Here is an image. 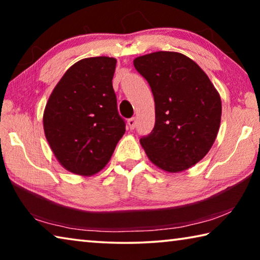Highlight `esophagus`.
<instances>
[{
  "instance_id": "34e87169",
  "label": "esophagus",
  "mask_w": 260,
  "mask_h": 260,
  "mask_svg": "<svg viewBox=\"0 0 260 260\" xmlns=\"http://www.w3.org/2000/svg\"><path fill=\"white\" fill-rule=\"evenodd\" d=\"M127 124H128V127L131 129H134L136 127V119L133 117V118H129L128 120H127Z\"/></svg>"
}]
</instances>
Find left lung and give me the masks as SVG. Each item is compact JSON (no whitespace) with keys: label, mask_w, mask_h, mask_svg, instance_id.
Wrapping results in <instances>:
<instances>
[{"label":"left lung","mask_w":260,"mask_h":260,"mask_svg":"<svg viewBox=\"0 0 260 260\" xmlns=\"http://www.w3.org/2000/svg\"><path fill=\"white\" fill-rule=\"evenodd\" d=\"M155 100L156 121L140 139L149 159L167 172L195 165L212 147L221 119V100L209 77L180 52L157 51L134 59Z\"/></svg>","instance_id":"1"}]
</instances>
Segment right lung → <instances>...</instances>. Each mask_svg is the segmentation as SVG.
I'll return each instance as SVG.
<instances>
[{
	"label": "right lung",
	"mask_w": 260,
	"mask_h": 260,
	"mask_svg": "<svg viewBox=\"0 0 260 260\" xmlns=\"http://www.w3.org/2000/svg\"><path fill=\"white\" fill-rule=\"evenodd\" d=\"M116 63L104 56L79 60L48 100L43 113L47 141L60 165L74 174L100 172L126 131L112 87Z\"/></svg>",
	"instance_id": "1"
}]
</instances>
